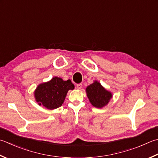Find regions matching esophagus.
Returning <instances> with one entry per match:
<instances>
[{
  "instance_id": "esophagus-1",
  "label": "esophagus",
  "mask_w": 158,
  "mask_h": 158,
  "mask_svg": "<svg viewBox=\"0 0 158 158\" xmlns=\"http://www.w3.org/2000/svg\"><path fill=\"white\" fill-rule=\"evenodd\" d=\"M76 88H77V89H81V88H82V84H81V83H79V84H77V85H76Z\"/></svg>"
}]
</instances>
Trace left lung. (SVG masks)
I'll list each match as a JSON object with an SVG mask.
<instances>
[{
	"label": "left lung",
	"mask_w": 158,
	"mask_h": 158,
	"mask_svg": "<svg viewBox=\"0 0 158 158\" xmlns=\"http://www.w3.org/2000/svg\"><path fill=\"white\" fill-rule=\"evenodd\" d=\"M85 91L90 103L97 108L106 106L113 97L112 92L107 90L97 80L88 85Z\"/></svg>",
	"instance_id": "1"
}]
</instances>
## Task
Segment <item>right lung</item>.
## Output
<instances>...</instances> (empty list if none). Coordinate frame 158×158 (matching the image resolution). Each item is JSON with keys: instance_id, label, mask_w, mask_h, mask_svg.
I'll return each mask as SVG.
<instances>
[{"instance_id": "1", "label": "right lung", "mask_w": 158, "mask_h": 158, "mask_svg": "<svg viewBox=\"0 0 158 158\" xmlns=\"http://www.w3.org/2000/svg\"><path fill=\"white\" fill-rule=\"evenodd\" d=\"M75 85L70 79L64 81L55 77L47 82L42 83L34 91V97L39 106L48 110H55L61 106L68 92L73 90Z\"/></svg>"}]
</instances>
